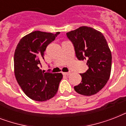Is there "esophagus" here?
I'll list each match as a JSON object with an SVG mask.
<instances>
[{"label":"esophagus","instance_id":"1","mask_svg":"<svg viewBox=\"0 0 126 126\" xmlns=\"http://www.w3.org/2000/svg\"><path fill=\"white\" fill-rule=\"evenodd\" d=\"M70 74H71V73H63V75H67V76L70 75Z\"/></svg>","mask_w":126,"mask_h":126}]
</instances>
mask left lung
Returning a JSON list of instances; mask_svg holds the SVG:
<instances>
[{
    "mask_svg": "<svg viewBox=\"0 0 126 126\" xmlns=\"http://www.w3.org/2000/svg\"><path fill=\"white\" fill-rule=\"evenodd\" d=\"M73 42L79 60L86 61L89 69L80 74L82 82L74 87L79 94L91 96L99 92L110 78L112 54L101 32L89 27L82 26L67 33Z\"/></svg>",
    "mask_w": 126,
    "mask_h": 126,
    "instance_id": "obj_1",
    "label": "left lung"
}]
</instances>
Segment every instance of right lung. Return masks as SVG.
Returning <instances> with one entry per match:
<instances>
[{
    "label": "right lung",
    "mask_w": 126,
    "mask_h": 126,
    "mask_svg": "<svg viewBox=\"0 0 126 126\" xmlns=\"http://www.w3.org/2000/svg\"><path fill=\"white\" fill-rule=\"evenodd\" d=\"M59 33L33 31L23 36L17 45L14 57L15 77L31 99L45 101L57 94L63 75L44 73L39 66L46 47Z\"/></svg>",
    "instance_id": "right-lung-1"
}]
</instances>
